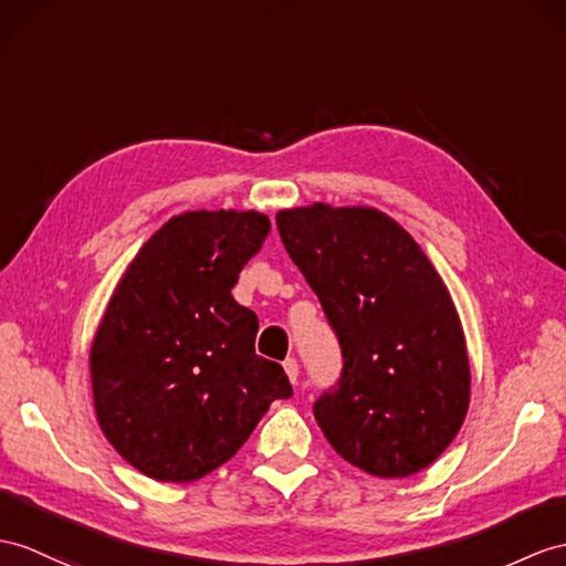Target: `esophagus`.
Wrapping results in <instances>:
<instances>
[{
	"instance_id": "obj_1",
	"label": "esophagus",
	"mask_w": 566,
	"mask_h": 566,
	"mask_svg": "<svg viewBox=\"0 0 566 566\" xmlns=\"http://www.w3.org/2000/svg\"><path fill=\"white\" fill-rule=\"evenodd\" d=\"M283 369H285L287 379H291V381L295 384V381H297V377H300V365H297L295 357H287V360L283 363Z\"/></svg>"
}]
</instances>
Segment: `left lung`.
Listing matches in <instances>:
<instances>
[{
	"instance_id": "1",
	"label": "left lung",
	"mask_w": 566,
	"mask_h": 566,
	"mask_svg": "<svg viewBox=\"0 0 566 566\" xmlns=\"http://www.w3.org/2000/svg\"><path fill=\"white\" fill-rule=\"evenodd\" d=\"M275 226L340 343L338 387L314 403L328 444L369 475L420 473L471 403L463 326L442 275L371 206L316 201L279 211Z\"/></svg>"
}]
</instances>
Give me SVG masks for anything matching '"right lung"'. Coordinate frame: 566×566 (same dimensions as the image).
Returning <instances> with one entry per match:
<instances>
[{
	"label": "right lung",
	"mask_w": 566,
	"mask_h": 566,
	"mask_svg": "<svg viewBox=\"0 0 566 566\" xmlns=\"http://www.w3.org/2000/svg\"><path fill=\"white\" fill-rule=\"evenodd\" d=\"M269 230L259 211H185L122 273L88 365L101 430L139 473L209 475L293 396L283 367L254 353L256 314L230 293Z\"/></svg>",
	"instance_id": "obj_1"
}]
</instances>
